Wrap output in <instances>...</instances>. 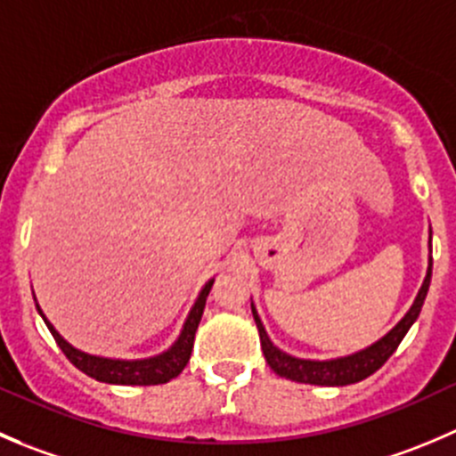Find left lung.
<instances>
[{
  "label": "left lung",
  "mask_w": 456,
  "mask_h": 456,
  "mask_svg": "<svg viewBox=\"0 0 456 456\" xmlns=\"http://www.w3.org/2000/svg\"><path fill=\"white\" fill-rule=\"evenodd\" d=\"M430 278H432V229H430V256H428L426 278H423L421 289L417 291V298H414V303L410 305L405 316L401 318V321L396 322L386 336L374 340L372 346L363 347V350L359 352H352V354L347 356H336V359H322V361L300 359V356H294L289 354V352L273 346L267 330H265L263 321H260L258 309H256L254 300H251V314H254L256 327H258L265 361H267L269 368H272L278 377H285L296 383H309V386H350V383L363 381V379H368L370 374L377 372V370L381 368L392 354H395V350L399 347L403 336L408 334L410 327L414 325V321H417L419 314H421L428 289H430Z\"/></svg>",
  "instance_id": "8db88e82"
}]
</instances>
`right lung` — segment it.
I'll list each match as a JSON object with an SVG mask.
<instances>
[{
  "mask_svg": "<svg viewBox=\"0 0 456 456\" xmlns=\"http://www.w3.org/2000/svg\"><path fill=\"white\" fill-rule=\"evenodd\" d=\"M211 285H214V278H209V281L205 282V287L200 289L196 303L189 309V316L187 321H184L183 330H180V336L171 343L169 350L160 352V354L156 356H147V359H110V356H97L77 350V347L70 346L69 340L53 327V322L44 316L37 298H35V305H37L39 316L44 318L46 327L51 330L53 338L57 340L60 350L64 352L66 359H69L79 372L95 379V381L113 383V386H160V383H167L171 381V379L178 377L184 370V365L189 363V359H191L193 338H196L198 322H200L202 312H205V303L207 296H209Z\"/></svg>",
  "mask_w": 456,
  "mask_h": 456,
  "instance_id": "add662e5",
  "label": "right lung"
}]
</instances>
